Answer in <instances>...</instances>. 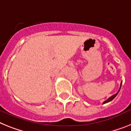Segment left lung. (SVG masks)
<instances>
[{"label": "left lung", "mask_w": 131, "mask_h": 131, "mask_svg": "<svg viewBox=\"0 0 131 131\" xmlns=\"http://www.w3.org/2000/svg\"><path fill=\"white\" fill-rule=\"evenodd\" d=\"M121 85H122V82H121V86H120V89H119V90H118V92H117V93H116V94H113V96H111V97L108 98V99L107 100H106V101H104V103H103V104H105V103H108V102H110V101H111L112 100H113V99H115V97H116V95H117V94H118V92H119V91H120V89H121Z\"/></svg>", "instance_id": "8db88e82"}]
</instances>
